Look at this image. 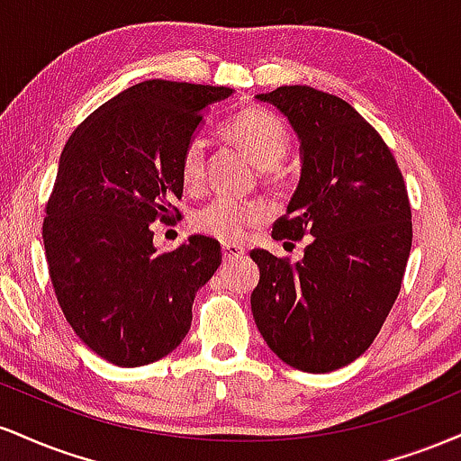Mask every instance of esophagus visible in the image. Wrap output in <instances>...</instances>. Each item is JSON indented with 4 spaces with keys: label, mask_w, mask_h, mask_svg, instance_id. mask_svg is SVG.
Instances as JSON below:
<instances>
[{
    "label": "esophagus",
    "mask_w": 461,
    "mask_h": 461,
    "mask_svg": "<svg viewBox=\"0 0 461 461\" xmlns=\"http://www.w3.org/2000/svg\"><path fill=\"white\" fill-rule=\"evenodd\" d=\"M240 256H245V247L223 242V258H225V260H236V258H240Z\"/></svg>",
    "instance_id": "1"
}]
</instances>
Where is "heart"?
<instances>
[{
	"label": "heart",
	"mask_w": 461,
	"mask_h": 461,
	"mask_svg": "<svg viewBox=\"0 0 461 461\" xmlns=\"http://www.w3.org/2000/svg\"><path fill=\"white\" fill-rule=\"evenodd\" d=\"M225 136L262 168L264 176H277V164L284 160L290 147V134L277 114L264 108H245L227 119ZM205 140L193 134L179 153V177L186 188H197L203 179ZM268 205L262 199H238L219 194L194 210L193 223L199 234L219 238L223 242H238L253 225L268 219Z\"/></svg>",
	"instance_id": "b5f03b06"
}]
</instances>
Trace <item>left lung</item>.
Returning a JSON list of instances; mask_svg holds the SVG:
<instances>
[{
	"label": "left lung",
	"instance_id": "8db88e82",
	"mask_svg": "<svg viewBox=\"0 0 461 461\" xmlns=\"http://www.w3.org/2000/svg\"><path fill=\"white\" fill-rule=\"evenodd\" d=\"M301 140V179L275 240H303L290 264L264 249L251 312L271 351L303 373H331L373 345L411 249V210L393 151L353 105L310 86L256 95Z\"/></svg>",
	"mask_w": 461,
	"mask_h": 461
}]
</instances>
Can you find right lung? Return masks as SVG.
Wrapping results in <instances>:
<instances>
[{"label": "right lung", "mask_w": 461, "mask_h": 461, "mask_svg": "<svg viewBox=\"0 0 461 461\" xmlns=\"http://www.w3.org/2000/svg\"><path fill=\"white\" fill-rule=\"evenodd\" d=\"M231 88L147 79L99 105L62 149L45 205L43 242L62 314L114 366L176 351L197 290L221 264L219 240L153 247V221L179 219V153L210 104Z\"/></svg>", "instance_id": "1"}]
</instances>
